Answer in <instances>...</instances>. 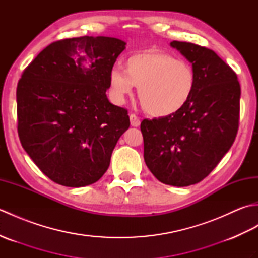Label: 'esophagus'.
I'll list each match as a JSON object with an SVG mask.
<instances>
[{"label":"esophagus","instance_id":"esophagus-1","mask_svg":"<svg viewBox=\"0 0 258 258\" xmlns=\"http://www.w3.org/2000/svg\"><path fill=\"white\" fill-rule=\"evenodd\" d=\"M130 120H131V125L134 126V127H138V126H140V124H141L140 117L136 116L135 114H131L130 115Z\"/></svg>","mask_w":258,"mask_h":258}]
</instances>
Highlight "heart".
Wrapping results in <instances>:
<instances>
[{
    "instance_id": "heart-1",
    "label": "heart",
    "mask_w": 258,
    "mask_h": 258,
    "mask_svg": "<svg viewBox=\"0 0 258 258\" xmlns=\"http://www.w3.org/2000/svg\"><path fill=\"white\" fill-rule=\"evenodd\" d=\"M195 74L190 65L163 52L139 53L125 61V70L109 71L114 100L124 103L133 87H139L142 106L153 116H168L182 109L195 90Z\"/></svg>"
}]
</instances>
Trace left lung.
<instances>
[{
    "mask_svg": "<svg viewBox=\"0 0 258 258\" xmlns=\"http://www.w3.org/2000/svg\"><path fill=\"white\" fill-rule=\"evenodd\" d=\"M191 63L196 83L178 112L143 119L144 160L160 182L184 187L201 182L226 154L236 138L240 85L217 54L187 42H171Z\"/></svg>",
    "mask_w": 258,
    "mask_h": 258,
    "instance_id": "left-lung-1",
    "label": "left lung"
}]
</instances>
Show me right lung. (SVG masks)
Returning a JSON list of instances; mask_svg holds the SVG:
<instances>
[{"instance_id": "obj_1", "label": "right lung", "mask_w": 258, "mask_h": 258, "mask_svg": "<svg viewBox=\"0 0 258 258\" xmlns=\"http://www.w3.org/2000/svg\"><path fill=\"white\" fill-rule=\"evenodd\" d=\"M115 37L65 38L46 46L18 83V132L25 152L59 185L83 187L107 171L127 109L106 96L109 71L125 50Z\"/></svg>"}]
</instances>
